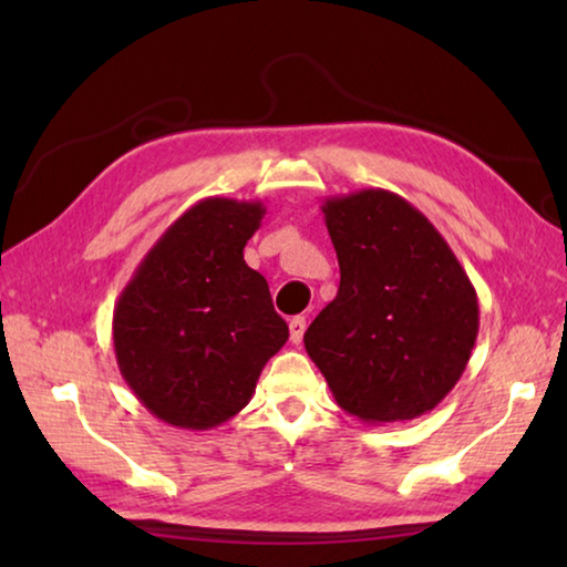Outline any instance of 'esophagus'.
<instances>
[{"label":"esophagus","instance_id":"obj_1","mask_svg":"<svg viewBox=\"0 0 567 567\" xmlns=\"http://www.w3.org/2000/svg\"><path fill=\"white\" fill-rule=\"evenodd\" d=\"M305 328H307V320H305V318H292V320H290V340H292L295 344L302 342Z\"/></svg>","mask_w":567,"mask_h":567}]
</instances>
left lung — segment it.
<instances>
[{"label": "left lung", "instance_id": "obj_1", "mask_svg": "<svg viewBox=\"0 0 567 567\" xmlns=\"http://www.w3.org/2000/svg\"><path fill=\"white\" fill-rule=\"evenodd\" d=\"M340 290L305 332L338 405L362 422L415 420L463 375L475 348V287L435 225L395 192L322 203Z\"/></svg>", "mask_w": 567, "mask_h": 567}]
</instances>
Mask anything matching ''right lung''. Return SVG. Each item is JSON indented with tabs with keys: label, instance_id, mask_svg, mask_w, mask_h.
Masks as SVG:
<instances>
[{
	"label": "right lung",
	"instance_id": "right-lung-1",
	"mask_svg": "<svg viewBox=\"0 0 567 567\" xmlns=\"http://www.w3.org/2000/svg\"><path fill=\"white\" fill-rule=\"evenodd\" d=\"M265 213L260 199H199L152 245L114 305L122 378L167 425L209 430L235 417L290 338L267 280L243 255Z\"/></svg>",
	"mask_w": 567,
	"mask_h": 567
}]
</instances>
